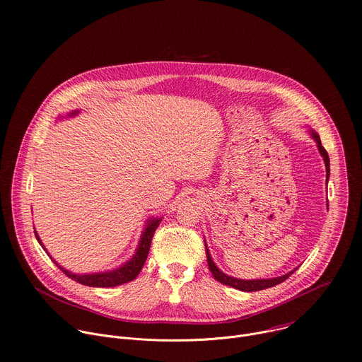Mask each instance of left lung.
<instances>
[{
    "mask_svg": "<svg viewBox=\"0 0 362 362\" xmlns=\"http://www.w3.org/2000/svg\"><path fill=\"white\" fill-rule=\"evenodd\" d=\"M309 133H311L313 139L317 141L318 150H320V153H321V156L324 158L325 168H327V182H328V179H329V156H328L327 150L324 148V146L321 144V139H320L318 133L314 132V130H309ZM204 246H206V243H204ZM206 257H208L209 269H211V272H212V275H214V278H215L216 281H219V282L223 284V285H228V286L236 288V289H239V291H243V292H255V291H262V289H267V288H272V286H275V285L284 282L285 279H288V278L295 272V269H293V271H291L289 274L282 275V276H278V278L245 281V279H238V278H233V276H229V275L223 274V272L215 265V262L212 261V256H211V253H209L208 246H206Z\"/></svg>",
    "mask_w": 362,
    "mask_h": 362,
    "instance_id": "1",
    "label": "left lung"
}]
</instances>
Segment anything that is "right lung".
I'll return each instance as SVG.
<instances>
[{"mask_svg": "<svg viewBox=\"0 0 362 362\" xmlns=\"http://www.w3.org/2000/svg\"><path fill=\"white\" fill-rule=\"evenodd\" d=\"M77 112H73L71 115L69 116H74L77 115ZM162 219L160 218H151L147 221L146 223V228L141 233V238H140V242H139V247L136 249V253L133 255V257L130 261H127L126 264H123L120 268L117 269H113V271H107V272H97V274H86V275H78V274H73V272H69L67 269L62 268L54 259L53 262L69 276L71 278L73 281L81 284V285H86V286H95V288H110V286H117V285H122V284H127L133 279L137 278V275L140 274L146 259H147V255H148V249H150V243H151V238L154 235V232H156L158 226L160 225ZM35 233V238L37 240L40 242V245L42 246L37 232L34 230ZM42 249H45L42 246Z\"/></svg>", "mask_w": 362, "mask_h": 362, "instance_id": "add662e5", "label": "right lung"}]
</instances>
